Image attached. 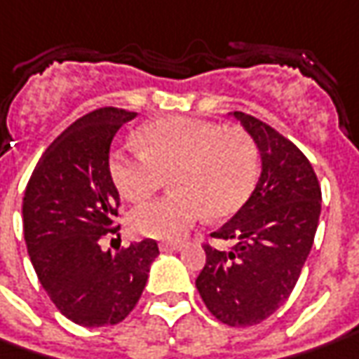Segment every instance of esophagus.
<instances>
[{
  "instance_id": "esophagus-1",
  "label": "esophagus",
  "mask_w": 359,
  "mask_h": 359,
  "mask_svg": "<svg viewBox=\"0 0 359 359\" xmlns=\"http://www.w3.org/2000/svg\"><path fill=\"white\" fill-rule=\"evenodd\" d=\"M161 251H180L184 248V243H172V241H163L159 245Z\"/></svg>"
}]
</instances>
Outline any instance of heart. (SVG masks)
<instances>
[{"instance_id": "heart-1", "label": "heart", "mask_w": 359, "mask_h": 359, "mask_svg": "<svg viewBox=\"0 0 359 359\" xmlns=\"http://www.w3.org/2000/svg\"><path fill=\"white\" fill-rule=\"evenodd\" d=\"M139 147H118L109 172L123 198L143 202L169 175L172 194L129 214L133 231L179 240L204 218H228L250 198L257 177V151L238 128L212 121L167 118L137 133Z\"/></svg>"}]
</instances>
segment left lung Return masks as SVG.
Listing matches in <instances>:
<instances>
[{
  "label": "left lung",
  "instance_id": "1",
  "mask_svg": "<svg viewBox=\"0 0 359 359\" xmlns=\"http://www.w3.org/2000/svg\"><path fill=\"white\" fill-rule=\"evenodd\" d=\"M231 116L259 149L262 175L236 216L210 233L233 245L228 251L204 245L196 289L220 323L253 326L271 316L299 281L318 228L323 192L294 143L253 116Z\"/></svg>",
  "mask_w": 359,
  "mask_h": 359
}]
</instances>
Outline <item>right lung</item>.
<instances>
[{
	"instance_id": "right-lung-1",
	"label": "right lung",
	"mask_w": 359,
	"mask_h": 359,
	"mask_svg": "<svg viewBox=\"0 0 359 359\" xmlns=\"http://www.w3.org/2000/svg\"><path fill=\"white\" fill-rule=\"evenodd\" d=\"M135 116L100 108L76 119L43 153L23 196V231L36 277L58 311L86 328L121 323L159 255L155 240L133 241L116 253L100 245L119 230L109 145Z\"/></svg>"
}]
</instances>
